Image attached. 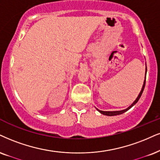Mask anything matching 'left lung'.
Masks as SVG:
<instances>
[{
	"label": "left lung",
	"instance_id": "8db88e82",
	"mask_svg": "<svg viewBox=\"0 0 160 160\" xmlns=\"http://www.w3.org/2000/svg\"><path fill=\"white\" fill-rule=\"evenodd\" d=\"M146 73H147V67H146V64H145V80H144V82H143V85H142V90H141V91H140V92H139V95H138L137 98H136V100H135V101L133 102V103H132V104H131V105L129 106V107L126 108V109H124V110H116V111H103V110H100L97 109V108H96V110H97L100 113L103 114V115L111 116H116V115H120V114H122V113H125V112L128 111V110H129V109H131V108L132 107H133V106L134 105V104H137V102L138 101H139V98H140V97H141L142 94V92H143V90H144V88H145V79H146Z\"/></svg>",
	"mask_w": 160,
	"mask_h": 160
}]
</instances>
